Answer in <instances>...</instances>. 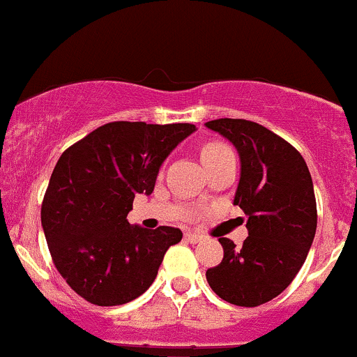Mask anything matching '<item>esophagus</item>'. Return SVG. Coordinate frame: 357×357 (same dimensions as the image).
Returning a JSON list of instances; mask_svg holds the SVG:
<instances>
[{
    "mask_svg": "<svg viewBox=\"0 0 357 357\" xmlns=\"http://www.w3.org/2000/svg\"><path fill=\"white\" fill-rule=\"evenodd\" d=\"M183 238H185L187 241H190V243H199V241L204 238V236H202L201 233H197V231H185Z\"/></svg>",
    "mask_w": 357,
    "mask_h": 357,
    "instance_id": "34e87169",
    "label": "esophagus"
}]
</instances>
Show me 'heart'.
I'll return each instance as SVG.
<instances>
[{"label":"heart","instance_id":"1","mask_svg":"<svg viewBox=\"0 0 357 357\" xmlns=\"http://www.w3.org/2000/svg\"><path fill=\"white\" fill-rule=\"evenodd\" d=\"M228 149H229L228 146H225V144H221V143H208L204 148H202V151H201L202 162H204V160L214 158V156L221 155V153L228 151Z\"/></svg>","mask_w":357,"mask_h":357}]
</instances>
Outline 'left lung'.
Returning a JSON list of instances; mask_svg holds the SVG:
<instances>
[{
    "label": "left lung",
    "mask_w": 357,
    "mask_h": 357,
    "mask_svg": "<svg viewBox=\"0 0 357 357\" xmlns=\"http://www.w3.org/2000/svg\"><path fill=\"white\" fill-rule=\"evenodd\" d=\"M206 128L238 151L240 182L233 204L248 218L241 247L220 238L223 260L206 271V279L221 300L259 306L291 284L315 238L312 175L296 148L257 122L216 119Z\"/></svg>",
    "instance_id": "obj_1"
}]
</instances>
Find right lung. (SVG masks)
I'll use <instances>...</instances> for the list:
<instances>
[{"label": "right lung", "mask_w": 357, "mask_h": 357, "mask_svg": "<svg viewBox=\"0 0 357 357\" xmlns=\"http://www.w3.org/2000/svg\"><path fill=\"white\" fill-rule=\"evenodd\" d=\"M194 124L117 121L100 126L57 160L40 220L56 269L98 306L136 300L155 281L165 252L182 240L172 226L129 225L136 194L155 189L162 163Z\"/></svg>", "instance_id": "1"}]
</instances>
